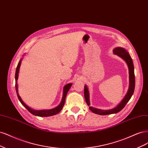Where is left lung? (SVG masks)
Wrapping results in <instances>:
<instances>
[{
    "label": "left lung",
    "mask_w": 148,
    "mask_h": 148,
    "mask_svg": "<svg viewBox=\"0 0 148 148\" xmlns=\"http://www.w3.org/2000/svg\"><path fill=\"white\" fill-rule=\"evenodd\" d=\"M114 53L117 55L119 57H121L124 60L128 66V71H129V88H128V92L125 95V97L122 100V101L119 103L118 105L113 109H109V110H102L97 108H95L93 107L89 106L90 103V95L88 89L87 85H85L84 87V97L87 105L89 106L90 111L95 114H99V115H108V114H115L121 111L122 109L125 107L126 104L130 99L132 96L134 92L135 86V73H134V66H133V61L131 58L130 55L128 53V52L123 48L121 47H117L113 50Z\"/></svg>",
    "instance_id": "8db88e82"
}]
</instances>
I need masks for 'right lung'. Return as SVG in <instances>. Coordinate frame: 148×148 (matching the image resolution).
<instances>
[{
  "label": "right lung",
  "mask_w": 148,
  "mask_h": 148,
  "mask_svg": "<svg viewBox=\"0 0 148 148\" xmlns=\"http://www.w3.org/2000/svg\"><path fill=\"white\" fill-rule=\"evenodd\" d=\"M21 61L22 59H21L19 61V63L18 64L17 68L16 69V73H15V88H16V94L18 98L20 100V101L21 102V103L23 104V105L25 106L27 109V111L30 112L34 116H39V117H49V116H51L53 115H56L58 113H59L61 111L62 108H63L64 103H65V99H66V95L68 93V92L69 91V90L70 89V88L72 86V84H68L67 85H66L63 88V98H62V100L60 103V104L59 105L51 109H48V110H34V109H32L31 108H30L29 106H27L26 104L23 102V101L22 100V99L21 98L20 96L19 95L18 93V84H17V80H18V73H19V71H20V65L21 63Z\"/></svg>",
  "instance_id": "add662e5"
}]
</instances>
